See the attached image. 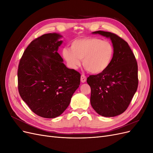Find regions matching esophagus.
<instances>
[{
  "instance_id": "1",
  "label": "esophagus",
  "mask_w": 153,
  "mask_h": 153,
  "mask_svg": "<svg viewBox=\"0 0 153 153\" xmlns=\"http://www.w3.org/2000/svg\"><path fill=\"white\" fill-rule=\"evenodd\" d=\"M86 80H87V77L84 75H81V77H80V80L82 83H84L86 82Z\"/></svg>"
}]
</instances>
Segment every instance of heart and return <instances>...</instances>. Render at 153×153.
Wrapping results in <instances>:
<instances>
[{"label":"heart","mask_w":153,"mask_h":153,"mask_svg":"<svg viewBox=\"0 0 153 153\" xmlns=\"http://www.w3.org/2000/svg\"><path fill=\"white\" fill-rule=\"evenodd\" d=\"M114 55V48L109 41L95 38L76 39L71 48L62 49V56L71 68H77L83 59L85 69L94 74L105 71L112 62Z\"/></svg>","instance_id":"heart-1"}]
</instances>
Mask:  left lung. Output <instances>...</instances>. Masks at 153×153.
Instances as JSON below:
<instances>
[{
	"label": "left lung",
	"instance_id": "obj_1",
	"mask_svg": "<svg viewBox=\"0 0 153 153\" xmlns=\"http://www.w3.org/2000/svg\"><path fill=\"white\" fill-rule=\"evenodd\" d=\"M92 34L110 38L114 55L105 71L87 78L91 89V104L101 116H117L127 109L137 90V62L128 43L117 35L101 30Z\"/></svg>",
	"mask_w": 153,
	"mask_h": 153
}]
</instances>
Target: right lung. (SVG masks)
I'll list each match as a JSON object with an SVG mask.
<instances>
[{
    "label": "right lung",
    "mask_w": 153,
    "mask_h": 153,
    "mask_svg": "<svg viewBox=\"0 0 153 153\" xmlns=\"http://www.w3.org/2000/svg\"><path fill=\"white\" fill-rule=\"evenodd\" d=\"M62 37L48 33L35 39L24 51L18 65L21 98L32 112L44 118L61 115L80 83V74L68 68L57 52Z\"/></svg>",
    "instance_id": "right-lung-1"
}]
</instances>
